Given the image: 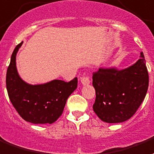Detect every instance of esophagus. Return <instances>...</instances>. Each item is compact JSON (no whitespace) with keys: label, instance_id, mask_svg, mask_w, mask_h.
Masks as SVG:
<instances>
[{"label":"esophagus","instance_id":"esophagus-1","mask_svg":"<svg viewBox=\"0 0 154 154\" xmlns=\"http://www.w3.org/2000/svg\"><path fill=\"white\" fill-rule=\"evenodd\" d=\"M81 84L83 85H88L90 84L89 78L88 76H83L81 78Z\"/></svg>","mask_w":154,"mask_h":154}]
</instances>
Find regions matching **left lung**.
I'll return each mask as SVG.
<instances>
[{
  "label": "left lung",
  "instance_id": "left-lung-1",
  "mask_svg": "<svg viewBox=\"0 0 154 154\" xmlns=\"http://www.w3.org/2000/svg\"><path fill=\"white\" fill-rule=\"evenodd\" d=\"M143 53L140 58L123 70L100 68L93 73L96 90L93 110L109 123L122 122L133 116L144 100L149 87V73Z\"/></svg>",
  "mask_w": 154,
  "mask_h": 154
}]
</instances>
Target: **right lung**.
<instances>
[{
	"label": "right lung",
	"instance_id": "add662e5",
	"mask_svg": "<svg viewBox=\"0 0 154 154\" xmlns=\"http://www.w3.org/2000/svg\"><path fill=\"white\" fill-rule=\"evenodd\" d=\"M23 42L13 52L7 69L6 88L9 98L18 114L34 124L53 123L62 115L66 100L77 88L78 79L70 82L54 79L32 85L23 81L16 67V55Z\"/></svg>",
	"mask_w": 154,
	"mask_h": 154
}]
</instances>
